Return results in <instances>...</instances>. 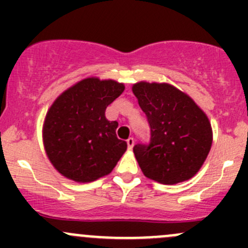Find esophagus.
<instances>
[{
  "instance_id": "1",
  "label": "esophagus",
  "mask_w": 248,
  "mask_h": 248,
  "mask_svg": "<svg viewBox=\"0 0 248 248\" xmlns=\"http://www.w3.org/2000/svg\"><path fill=\"white\" fill-rule=\"evenodd\" d=\"M127 146H128V150L133 149V146H134V139L133 138L127 139Z\"/></svg>"
}]
</instances>
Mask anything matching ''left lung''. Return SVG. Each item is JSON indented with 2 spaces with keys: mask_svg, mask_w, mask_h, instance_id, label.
<instances>
[{
  "mask_svg": "<svg viewBox=\"0 0 248 248\" xmlns=\"http://www.w3.org/2000/svg\"><path fill=\"white\" fill-rule=\"evenodd\" d=\"M147 117L149 145L133 147L142 174L163 185L193 177L212 145V128L196 102L167 82L139 81L132 86Z\"/></svg>",
  "mask_w": 248,
  "mask_h": 248,
  "instance_id": "left-lung-1",
  "label": "left lung"
}]
</instances>
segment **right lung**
Returning <instances> with one entry per match:
<instances>
[{
	"label": "right lung",
	"instance_id": "right-lung-1",
	"mask_svg": "<svg viewBox=\"0 0 248 248\" xmlns=\"http://www.w3.org/2000/svg\"><path fill=\"white\" fill-rule=\"evenodd\" d=\"M115 80L90 77L62 92L46 112L43 144L61 175L76 182H92L111 172L127 150L116 137V121L106 109L124 92Z\"/></svg>",
	"mask_w": 248,
	"mask_h": 248
}]
</instances>
